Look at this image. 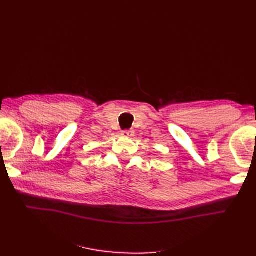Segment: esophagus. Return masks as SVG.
<instances>
[{
    "instance_id": "1",
    "label": "esophagus",
    "mask_w": 256,
    "mask_h": 256,
    "mask_svg": "<svg viewBox=\"0 0 256 256\" xmlns=\"http://www.w3.org/2000/svg\"><path fill=\"white\" fill-rule=\"evenodd\" d=\"M122 136H124V138H130V136H134V131H131V130H124V131H122Z\"/></svg>"
}]
</instances>
